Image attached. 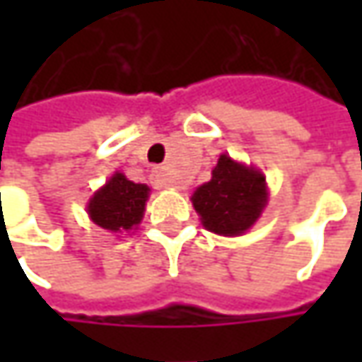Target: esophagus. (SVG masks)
<instances>
[{
	"label": "esophagus",
	"instance_id": "esophagus-1",
	"mask_svg": "<svg viewBox=\"0 0 362 362\" xmlns=\"http://www.w3.org/2000/svg\"><path fill=\"white\" fill-rule=\"evenodd\" d=\"M153 185L155 187H173V179L169 175L165 173V169H157L153 173Z\"/></svg>",
	"mask_w": 362,
	"mask_h": 362
}]
</instances>
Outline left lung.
I'll use <instances>...</instances> for the list:
<instances>
[{
	"instance_id": "left-lung-1",
	"label": "left lung",
	"mask_w": 362,
	"mask_h": 362,
	"mask_svg": "<svg viewBox=\"0 0 362 362\" xmlns=\"http://www.w3.org/2000/svg\"><path fill=\"white\" fill-rule=\"evenodd\" d=\"M191 199L207 230L219 235H240L254 226L268 202L266 179L221 155L211 171V181L203 183Z\"/></svg>"
}]
</instances>
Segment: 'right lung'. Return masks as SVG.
I'll return each instance as SVG.
<instances>
[{
    "instance_id": "add662e5",
    "label": "right lung",
    "mask_w": 362,
    "mask_h": 362,
    "mask_svg": "<svg viewBox=\"0 0 362 362\" xmlns=\"http://www.w3.org/2000/svg\"><path fill=\"white\" fill-rule=\"evenodd\" d=\"M148 187L132 183L117 173L88 203V214L96 226L110 231H129L141 223Z\"/></svg>"
}]
</instances>
